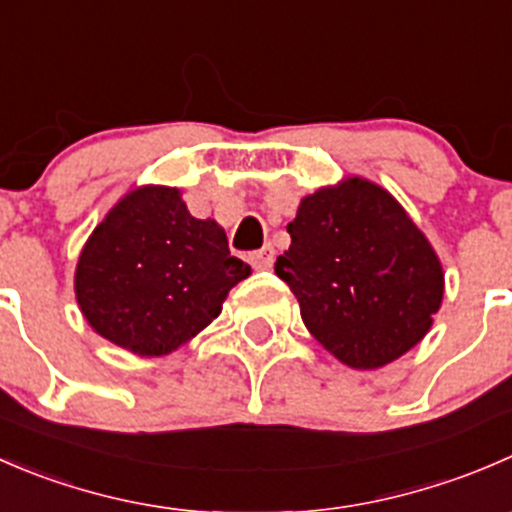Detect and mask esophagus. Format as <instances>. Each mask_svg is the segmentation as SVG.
<instances>
[{
    "mask_svg": "<svg viewBox=\"0 0 512 512\" xmlns=\"http://www.w3.org/2000/svg\"><path fill=\"white\" fill-rule=\"evenodd\" d=\"M272 262H275V247L272 245L260 247V250H255L250 255V265L255 267V270H270Z\"/></svg>",
    "mask_w": 512,
    "mask_h": 512,
    "instance_id": "obj_1",
    "label": "esophagus"
}]
</instances>
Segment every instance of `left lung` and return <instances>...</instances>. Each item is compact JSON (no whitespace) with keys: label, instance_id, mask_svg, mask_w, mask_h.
<instances>
[{"label":"left lung","instance_id":"8db88e82","mask_svg":"<svg viewBox=\"0 0 512 512\" xmlns=\"http://www.w3.org/2000/svg\"><path fill=\"white\" fill-rule=\"evenodd\" d=\"M275 272L304 327L352 369H379L416 347L443 299V270L394 195L347 178L302 198Z\"/></svg>","mask_w":512,"mask_h":512}]
</instances>
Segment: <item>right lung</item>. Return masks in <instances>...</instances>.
Listing matches in <instances>:
<instances>
[{"label": "right lung", "mask_w": 512, "mask_h": 512, "mask_svg": "<svg viewBox=\"0 0 512 512\" xmlns=\"http://www.w3.org/2000/svg\"><path fill=\"white\" fill-rule=\"evenodd\" d=\"M245 277L250 265L230 255L223 227L193 218L178 188L143 185L91 232L74 289L103 339L138 356H163L208 327Z\"/></svg>", "instance_id": "right-lung-1"}]
</instances>
